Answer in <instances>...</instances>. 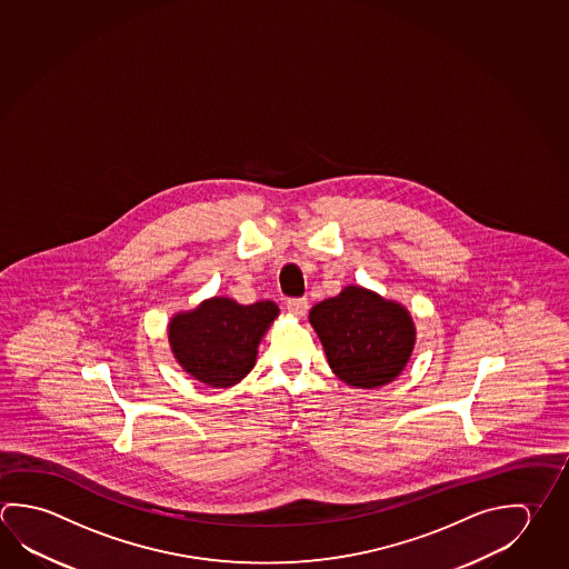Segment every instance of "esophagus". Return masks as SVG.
Here are the masks:
<instances>
[{
  "instance_id": "esophagus-1",
  "label": "esophagus",
  "mask_w": 569,
  "mask_h": 569,
  "mask_svg": "<svg viewBox=\"0 0 569 569\" xmlns=\"http://www.w3.org/2000/svg\"><path fill=\"white\" fill-rule=\"evenodd\" d=\"M286 308H288L289 313H293V316H298V318H303L309 308L308 299L289 298L288 301H286Z\"/></svg>"
}]
</instances>
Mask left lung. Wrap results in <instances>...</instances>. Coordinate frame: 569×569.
Here are the masks:
<instances>
[{"label":"left lung","instance_id":"obj_1","mask_svg":"<svg viewBox=\"0 0 569 569\" xmlns=\"http://www.w3.org/2000/svg\"><path fill=\"white\" fill-rule=\"evenodd\" d=\"M329 368L353 388H378L406 368L416 329L408 311L368 289L349 286L309 311Z\"/></svg>","mask_w":569,"mask_h":569}]
</instances>
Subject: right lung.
<instances>
[{
  "label": "right lung",
  "instance_id": "1",
  "mask_svg": "<svg viewBox=\"0 0 569 569\" xmlns=\"http://www.w3.org/2000/svg\"><path fill=\"white\" fill-rule=\"evenodd\" d=\"M278 311L273 301L240 306L233 299H208L171 319V349L193 378L213 388H230L256 366L258 343Z\"/></svg>",
  "mask_w": 569,
  "mask_h": 569
}]
</instances>
